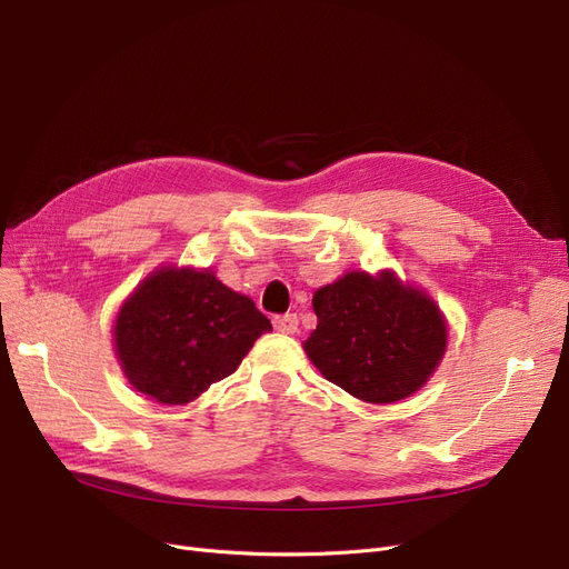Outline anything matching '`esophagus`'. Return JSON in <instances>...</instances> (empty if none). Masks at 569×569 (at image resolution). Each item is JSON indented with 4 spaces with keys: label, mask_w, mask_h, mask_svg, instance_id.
Wrapping results in <instances>:
<instances>
[{
    "label": "esophagus",
    "mask_w": 569,
    "mask_h": 569,
    "mask_svg": "<svg viewBox=\"0 0 569 569\" xmlns=\"http://www.w3.org/2000/svg\"><path fill=\"white\" fill-rule=\"evenodd\" d=\"M274 330L282 332V335H295L299 330V318L297 313H284V316H274L272 318Z\"/></svg>",
    "instance_id": "esophagus-1"
}]
</instances>
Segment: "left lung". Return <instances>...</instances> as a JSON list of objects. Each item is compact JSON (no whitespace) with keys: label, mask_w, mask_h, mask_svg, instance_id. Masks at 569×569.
Returning a JSON list of instances; mask_svg holds the SVG:
<instances>
[{"label":"left lung","mask_w":569,"mask_h":569,"mask_svg":"<svg viewBox=\"0 0 569 569\" xmlns=\"http://www.w3.org/2000/svg\"><path fill=\"white\" fill-rule=\"evenodd\" d=\"M318 327L303 343L327 380L368 403H393L418 391L446 349L435 301L391 272H349L316 291Z\"/></svg>","instance_id":"1"}]
</instances>
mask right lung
Here are the masks:
<instances>
[{"label":"right lung","mask_w":569,"mask_h":569,"mask_svg":"<svg viewBox=\"0 0 569 569\" xmlns=\"http://www.w3.org/2000/svg\"><path fill=\"white\" fill-rule=\"evenodd\" d=\"M270 320L211 270L163 268L116 318V353L134 389L153 401H194L237 370Z\"/></svg>","instance_id":"right-lung-1"}]
</instances>
